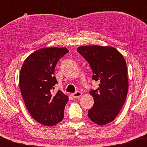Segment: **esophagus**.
<instances>
[{"label":"esophagus","mask_w":147,"mask_h":147,"mask_svg":"<svg viewBox=\"0 0 147 147\" xmlns=\"http://www.w3.org/2000/svg\"><path fill=\"white\" fill-rule=\"evenodd\" d=\"M81 95H82V93H81V92H80V91H77V92H76L75 93H73L71 94V96H73L74 98H78L81 97Z\"/></svg>","instance_id":"34e87169"}]
</instances>
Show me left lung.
Wrapping results in <instances>:
<instances>
[{"label": "left lung", "mask_w": 147, "mask_h": 147, "mask_svg": "<svg viewBox=\"0 0 147 147\" xmlns=\"http://www.w3.org/2000/svg\"><path fill=\"white\" fill-rule=\"evenodd\" d=\"M77 51L90 64L92 79L100 83L97 89L90 91L94 102L88 117L96 124H107L116 118L126 100L128 90L126 61L113 47L81 46Z\"/></svg>", "instance_id": "obj_1"}]
</instances>
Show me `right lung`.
<instances>
[{
	"label": "right lung",
	"instance_id": "obj_1",
	"mask_svg": "<svg viewBox=\"0 0 147 147\" xmlns=\"http://www.w3.org/2000/svg\"><path fill=\"white\" fill-rule=\"evenodd\" d=\"M69 51L66 47L42 48L24 61L19 76V86L26 107L35 121L44 126H55L64 118L68 97L59 90L53 76L60 59Z\"/></svg>",
	"mask_w": 147,
	"mask_h": 147
}]
</instances>
